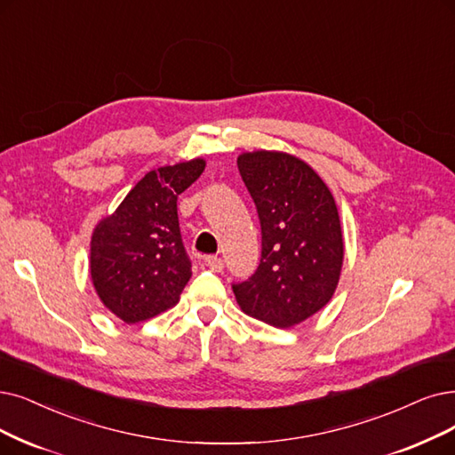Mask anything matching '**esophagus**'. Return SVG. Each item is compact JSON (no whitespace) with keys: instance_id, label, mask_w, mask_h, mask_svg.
<instances>
[{"instance_id":"34e87169","label":"esophagus","mask_w":455,"mask_h":455,"mask_svg":"<svg viewBox=\"0 0 455 455\" xmlns=\"http://www.w3.org/2000/svg\"><path fill=\"white\" fill-rule=\"evenodd\" d=\"M205 263H207V267H209L211 270H214V272H222V270H224V261H222L220 258H216V256L205 258Z\"/></svg>"}]
</instances>
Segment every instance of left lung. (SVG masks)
<instances>
[{"mask_svg": "<svg viewBox=\"0 0 455 455\" xmlns=\"http://www.w3.org/2000/svg\"><path fill=\"white\" fill-rule=\"evenodd\" d=\"M261 220V263L233 285L241 310L289 329L331 302L343 267V233L334 196L317 172L283 151L237 158Z\"/></svg>", "mask_w": 455, "mask_h": 455, "instance_id": "obj_1", "label": "left lung"}]
</instances>
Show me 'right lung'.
I'll use <instances>...</instances> for the list:
<instances>
[{"label": "right lung", "instance_id": "1", "mask_svg": "<svg viewBox=\"0 0 455 455\" xmlns=\"http://www.w3.org/2000/svg\"><path fill=\"white\" fill-rule=\"evenodd\" d=\"M205 158L149 172L91 233L89 275L100 302L126 324L173 307L192 276L179 231L177 196Z\"/></svg>", "mask_w": 455, "mask_h": 455}]
</instances>
